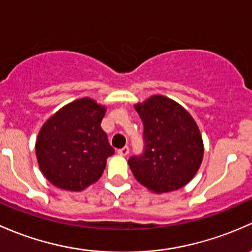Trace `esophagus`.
<instances>
[{"label": "esophagus", "mask_w": 252, "mask_h": 252, "mask_svg": "<svg viewBox=\"0 0 252 252\" xmlns=\"http://www.w3.org/2000/svg\"><path fill=\"white\" fill-rule=\"evenodd\" d=\"M128 153H129V149H128V147H127V145H126V147L121 148V149H118V154L121 155V157H126Z\"/></svg>", "instance_id": "1"}]
</instances>
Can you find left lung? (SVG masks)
<instances>
[{"label":"left lung","instance_id":"8db88e82","mask_svg":"<svg viewBox=\"0 0 252 252\" xmlns=\"http://www.w3.org/2000/svg\"><path fill=\"white\" fill-rule=\"evenodd\" d=\"M134 108L144 126V150L128 159L132 173L154 193L182 188L203 161L198 125L182 105L164 95H152Z\"/></svg>","mask_w":252,"mask_h":252}]
</instances>
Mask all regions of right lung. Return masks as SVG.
<instances>
[{
	"label": "right lung",
	"mask_w": 252,
	"mask_h": 252,
	"mask_svg": "<svg viewBox=\"0 0 252 252\" xmlns=\"http://www.w3.org/2000/svg\"><path fill=\"white\" fill-rule=\"evenodd\" d=\"M105 107L81 98L59 109L40 129L36 158L53 186L80 191L97 182L114 154L100 127Z\"/></svg>",
	"instance_id": "right-lung-1"
}]
</instances>
